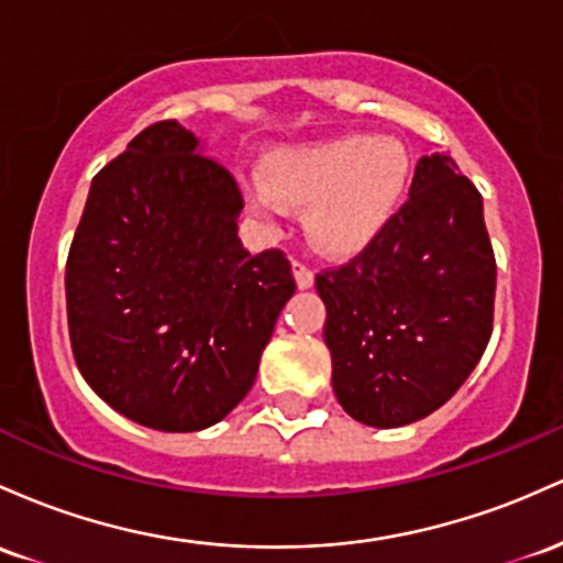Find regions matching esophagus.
I'll use <instances>...</instances> for the list:
<instances>
[{"label":"esophagus","instance_id":"1","mask_svg":"<svg viewBox=\"0 0 563 563\" xmlns=\"http://www.w3.org/2000/svg\"><path fill=\"white\" fill-rule=\"evenodd\" d=\"M292 274H295V284H298L300 289H311L313 287V271L308 268L306 263H292Z\"/></svg>","mask_w":563,"mask_h":563}]
</instances>
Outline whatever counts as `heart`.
Segmentation results:
<instances>
[{
	"label": "heart",
	"mask_w": 563,
	"mask_h": 563,
	"mask_svg": "<svg viewBox=\"0 0 563 563\" xmlns=\"http://www.w3.org/2000/svg\"><path fill=\"white\" fill-rule=\"evenodd\" d=\"M412 186L407 145L385 135H340L268 151L261 180L242 183L244 205L265 225L306 207L302 231L321 255L351 257L394 223Z\"/></svg>",
	"instance_id": "1"
}]
</instances>
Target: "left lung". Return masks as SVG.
Returning <instances> with one entry per match:
<instances>
[{
	"label": "left lung",
	"instance_id": "obj_1",
	"mask_svg": "<svg viewBox=\"0 0 563 563\" xmlns=\"http://www.w3.org/2000/svg\"><path fill=\"white\" fill-rule=\"evenodd\" d=\"M495 282L482 194L452 156H422L394 223L316 276L340 407L399 428L450 401L489 343Z\"/></svg>",
	"mask_w": 563,
	"mask_h": 563
}]
</instances>
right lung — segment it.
<instances>
[{
	"label": "right lung",
	"mask_w": 563,
	"mask_h": 563,
	"mask_svg": "<svg viewBox=\"0 0 563 563\" xmlns=\"http://www.w3.org/2000/svg\"><path fill=\"white\" fill-rule=\"evenodd\" d=\"M242 207L175 119L92 178L66 263L68 332L81 377L132 422L205 431L250 394L295 279L284 252L242 247Z\"/></svg>",
	"instance_id": "obj_1"
}]
</instances>
